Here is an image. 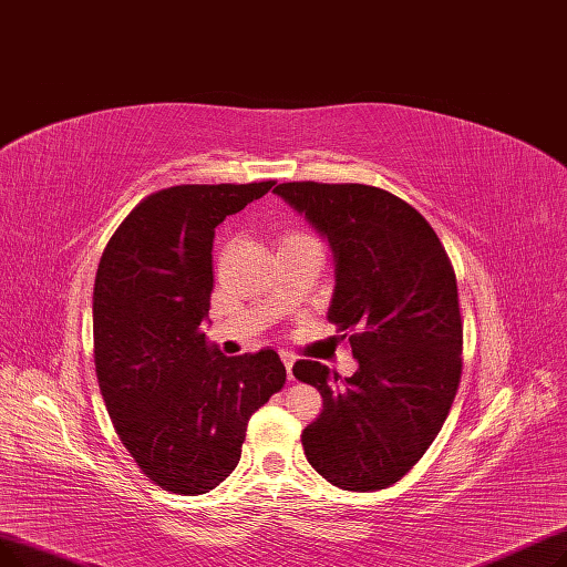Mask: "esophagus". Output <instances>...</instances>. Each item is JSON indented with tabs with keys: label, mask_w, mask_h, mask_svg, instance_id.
Here are the masks:
<instances>
[{
	"label": "esophagus",
	"mask_w": 567,
	"mask_h": 567,
	"mask_svg": "<svg viewBox=\"0 0 567 567\" xmlns=\"http://www.w3.org/2000/svg\"><path fill=\"white\" fill-rule=\"evenodd\" d=\"M281 360H284L286 373H288V381H292V364H295V358H292L290 353H281Z\"/></svg>",
	"instance_id": "esophagus-1"
}]
</instances>
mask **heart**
Segmentation results:
<instances>
[{
    "instance_id": "1",
    "label": "heart",
    "mask_w": 567,
    "mask_h": 567,
    "mask_svg": "<svg viewBox=\"0 0 567 567\" xmlns=\"http://www.w3.org/2000/svg\"><path fill=\"white\" fill-rule=\"evenodd\" d=\"M286 241H316V237H311L309 233H290V235H286L284 245Z\"/></svg>"
}]
</instances>
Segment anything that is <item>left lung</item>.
<instances>
[{
  "label": "left lung",
  "mask_w": 567,
  "mask_h": 567,
  "mask_svg": "<svg viewBox=\"0 0 567 567\" xmlns=\"http://www.w3.org/2000/svg\"><path fill=\"white\" fill-rule=\"evenodd\" d=\"M330 241L328 320L358 371L313 360L295 379L318 388L320 415L302 431L309 464L348 492L385 489L434 443L462 379V313L439 235L406 200L369 184L286 182L275 188Z\"/></svg>",
  "instance_id": "obj_1"
}]
</instances>
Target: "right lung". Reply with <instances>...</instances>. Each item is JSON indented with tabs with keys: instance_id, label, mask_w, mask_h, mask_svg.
I'll return each mask as SVG.
<instances>
[{
	"instance_id": "right-lung-1",
	"label": "right lung",
	"mask_w": 567,
	"mask_h": 567,
	"mask_svg": "<svg viewBox=\"0 0 567 567\" xmlns=\"http://www.w3.org/2000/svg\"><path fill=\"white\" fill-rule=\"evenodd\" d=\"M275 179L179 184L131 209L94 281L96 379L120 441L161 489L196 496L239 464L249 417L286 383L272 348L226 358L207 343L212 241Z\"/></svg>"
}]
</instances>
